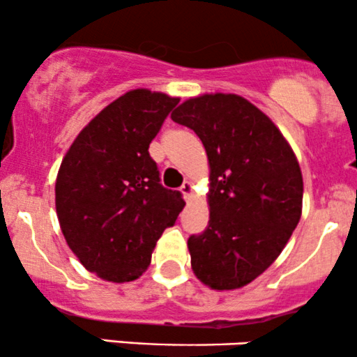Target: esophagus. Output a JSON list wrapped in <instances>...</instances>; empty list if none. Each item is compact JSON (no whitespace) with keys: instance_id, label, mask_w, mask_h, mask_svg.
I'll return each mask as SVG.
<instances>
[{"instance_id":"1","label":"esophagus","mask_w":357,"mask_h":357,"mask_svg":"<svg viewBox=\"0 0 357 357\" xmlns=\"http://www.w3.org/2000/svg\"><path fill=\"white\" fill-rule=\"evenodd\" d=\"M180 192H182L183 199L188 200L192 197V192H194V185L190 182H183V185L180 187Z\"/></svg>"}]
</instances>
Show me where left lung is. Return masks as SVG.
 <instances>
[{
    "mask_svg": "<svg viewBox=\"0 0 357 357\" xmlns=\"http://www.w3.org/2000/svg\"><path fill=\"white\" fill-rule=\"evenodd\" d=\"M194 130L211 163V220L188 237L195 275L208 287L252 282L282 252L301 219L303 174L267 115L238 95H204L172 113Z\"/></svg>",
    "mask_w": 357,
    "mask_h": 357,
    "instance_id": "1",
    "label": "left lung"
}]
</instances>
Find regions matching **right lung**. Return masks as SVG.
Returning a JSON list of instances; mask_svg holds the SVG:
<instances>
[{"label":"right lung","mask_w":357,"mask_h":357,"mask_svg":"<svg viewBox=\"0 0 357 357\" xmlns=\"http://www.w3.org/2000/svg\"><path fill=\"white\" fill-rule=\"evenodd\" d=\"M180 100L132 90L103 108L70 146L56 177V213L70 249L112 282L144 274L163 230L182 212V195L160 183L149 153Z\"/></svg>","instance_id":"1"}]
</instances>
